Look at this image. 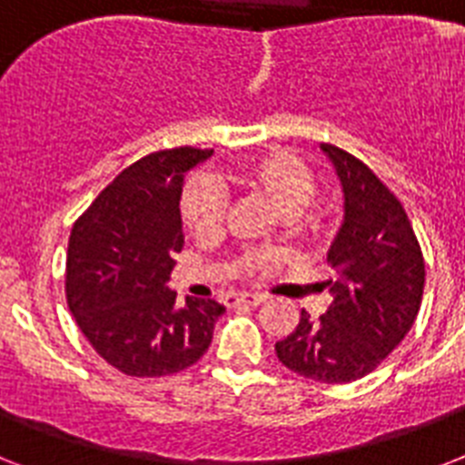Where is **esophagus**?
<instances>
[{
  "mask_svg": "<svg viewBox=\"0 0 465 465\" xmlns=\"http://www.w3.org/2000/svg\"><path fill=\"white\" fill-rule=\"evenodd\" d=\"M265 302L262 294H239V297L233 299V304H246V306H261Z\"/></svg>",
  "mask_w": 465,
  "mask_h": 465,
  "instance_id": "1",
  "label": "esophagus"
}]
</instances>
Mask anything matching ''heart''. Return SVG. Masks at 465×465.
<instances>
[{
	"label": "heart",
	"instance_id": "obj_1",
	"mask_svg": "<svg viewBox=\"0 0 465 465\" xmlns=\"http://www.w3.org/2000/svg\"><path fill=\"white\" fill-rule=\"evenodd\" d=\"M232 183L265 197L280 217L304 214L306 224H318L316 212H306L313 188H316L313 173L297 156L284 154V152H268V154L255 156L232 175ZM181 214L183 224L188 226L190 233L207 239L212 233H217L224 204L210 183L193 181L183 195Z\"/></svg>",
	"mask_w": 465,
	"mask_h": 465
}]
</instances>
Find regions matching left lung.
<instances>
[{
    "label": "left lung",
    "mask_w": 465,
    "mask_h": 465,
    "mask_svg": "<svg viewBox=\"0 0 465 465\" xmlns=\"http://www.w3.org/2000/svg\"><path fill=\"white\" fill-rule=\"evenodd\" d=\"M342 185L345 219L328 248L332 277L321 287L331 306L321 318L302 311L275 342L277 360L321 383H350L374 371L418 318L425 261L398 197L360 159L321 144Z\"/></svg>",
    "instance_id": "left-lung-1"
}]
</instances>
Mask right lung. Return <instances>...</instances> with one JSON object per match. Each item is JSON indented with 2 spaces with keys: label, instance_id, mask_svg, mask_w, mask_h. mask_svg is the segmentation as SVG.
Listing matches in <instances>:
<instances>
[{
  "label": "right lung",
  "instance_id": "1",
  "mask_svg": "<svg viewBox=\"0 0 465 465\" xmlns=\"http://www.w3.org/2000/svg\"><path fill=\"white\" fill-rule=\"evenodd\" d=\"M212 152H156L125 168L72 226L67 304L91 347L127 376H166L195 364L224 306L175 302L183 178Z\"/></svg>",
  "mask_w": 465,
  "mask_h": 465
}]
</instances>
